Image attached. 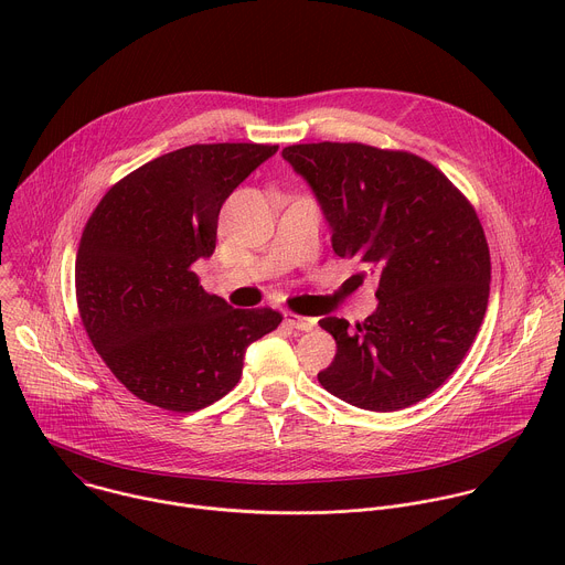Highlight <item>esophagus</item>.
I'll return each mask as SVG.
<instances>
[{
	"label": "esophagus",
	"mask_w": 565,
	"mask_h": 565,
	"mask_svg": "<svg viewBox=\"0 0 565 565\" xmlns=\"http://www.w3.org/2000/svg\"><path fill=\"white\" fill-rule=\"evenodd\" d=\"M284 321H286V327H290L295 331H312L315 324H317V319L303 317V315H295V312H286Z\"/></svg>",
	"instance_id": "1"
}]
</instances>
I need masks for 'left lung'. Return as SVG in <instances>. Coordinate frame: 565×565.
I'll return each instance as SVG.
<instances>
[{
	"label": "left lung",
	"mask_w": 565,
	"mask_h": 565,
	"mask_svg": "<svg viewBox=\"0 0 565 565\" xmlns=\"http://www.w3.org/2000/svg\"><path fill=\"white\" fill-rule=\"evenodd\" d=\"M281 156L315 192L335 255L380 277V303L355 329L319 319L338 344L319 384L366 412L416 405L458 369L488 310L492 264L473 205L409 151L327 140Z\"/></svg>",
	"instance_id": "1"
}]
</instances>
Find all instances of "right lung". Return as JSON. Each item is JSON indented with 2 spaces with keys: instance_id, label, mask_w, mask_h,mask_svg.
Segmentation results:
<instances>
[{
  "instance_id": "add662e5",
  "label": "right lung",
  "mask_w": 565,
  "mask_h": 565,
  "mask_svg": "<svg viewBox=\"0 0 565 565\" xmlns=\"http://www.w3.org/2000/svg\"><path fill=\"white\" fill-rule=\"evenodd\" d=\"M279 147L190 145L120 179L89 216L75 257L83 327L111 373L153 407L190 414L232 391L273 308H232L192 264L216 248L225 199Z\"/></svg>"
}]
</instances>
